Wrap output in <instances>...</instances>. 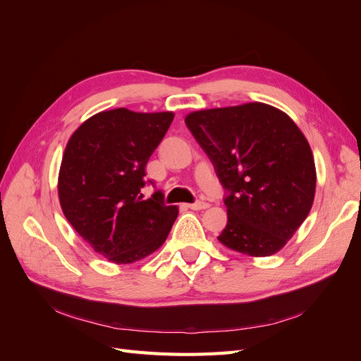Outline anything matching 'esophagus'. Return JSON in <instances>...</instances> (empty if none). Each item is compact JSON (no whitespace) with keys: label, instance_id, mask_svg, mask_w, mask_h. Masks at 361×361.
<instances>
[{"label":"esophagus","instance_id":"34e87169","mask_svg":"<svg viewBox=\"0 0 361 361\" xmlns=\"http://www.w3.org/2000/svg\"><path fill=\"white\" fill-rule=\"evenodd\" d=\"M188 207H190V209H192V211H200V209H206V207H209V203H206V202L199 200V202H195V203L188 204Z\"/></svg>","mask_w":361,"mask_h":361}]
</instances>
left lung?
Listing matches in <instances>:
<instances>
[{
	"instance_id": "1",
	"label": "left lung",
	"mask_w": 361,
	"mask_h": 361,
	"mask_svg": "<svg viewBox=\"0 0 361 361\" xmlns=\"http://www.w3.org/2000/svg\"><path fill=\"white\" fill-rule=\"evenodd\" d=\"M185 123L227 191V224L218 241L253 257L277 253L314 199V161L300 128L262 102L194 111Z\"/></svg>"
}]
</instances>
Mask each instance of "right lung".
Instances as JSON below:
<instances>
[{
	"mask_svg": "<svg viewBox=\"0 0 361 361\" xmlns=\"http://www.w3.org/2000/svg\"><path fill=\"white\" fill-rule=\"evenodd\" d=\"M174 114L126 108L92 116L68 141L59 174L64 216L97 255L133 264L166 241L179 214L155 191L143 200L146 164ZM152 183V182H150Z\"/></svg>",
	"mask_w": 361,
	"mask_h": 361,
	"instance_id": "1",
	"label": "right lung"
}]
</instances>
